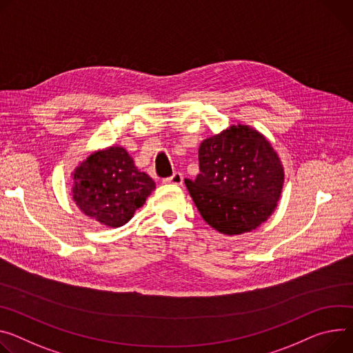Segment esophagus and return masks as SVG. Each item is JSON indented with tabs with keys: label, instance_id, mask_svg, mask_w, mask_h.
Here are the masks:
<instances>
[{
	"label": "esophagus",
	"instance_id": "34e87169",
	"mask_svg": "<svg viewBox=\"0 0 353 353\" xmlns=\"http://www.w3.org/2000/svg\"><path fill=\"white\" fill-rule=\"evenodd\" d=\"M166 184H174V185H180L183 183V174L180 172H176L172 177L165 179Z\"/></svg>",
	"mask_w": 353,
	"mask_h": 353
}]
</instances>
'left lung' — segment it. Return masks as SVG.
<instances>
[{
	"label": "left lung",
	"mask_w": 353,
	"mask_h": 353,
	"mask_svg": "<svg viewBox=\"0 0 353 353\" xmlns=\"http://www.w3.org/2000/svg\"><path fill=\"white\" fill-rule=\"evenodd\" d=\"M200 173L185 187L203 219L223 235L261 227L281 196L284 168L263 134L249 125H231L204 139Z\"/></svg>",
	"instance_id": "obj_1"
}]
</instances>
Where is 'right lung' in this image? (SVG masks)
Here are the masks:
<instances>
[{"label": "right lung", "instance_id": "add662e5", "mask_svg": "<svg viewBox=\"0 0 353 353\" xmlns=\"http://www.w3.org/2000/svg\"><path fill=\"white\" fill-rule=\"evenodd\" d=\"M72 179V197L80 211L110 228L125 225L156 188L118 145L88 154L76 166Z\"/></svg>", "mask_w": 353, "mask_h": 353}]
</instances>
